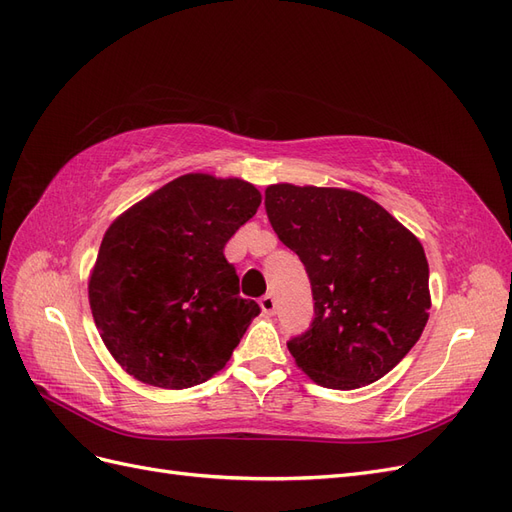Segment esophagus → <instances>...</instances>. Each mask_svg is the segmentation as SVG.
Here are the masks:
<instances>
[{"label":"esophagus","mask_w":512,"mask_h":512,"mask_svg":"<svg viewBox=\"0 0 512 512\" xmlns=\"http://www.w3.org/2000/svg\"><path fill=\"white\" fill-rule=\"evenodd\" d=\"M260 307H262V312L265 314H275V297L273 294H265V297L260 299Z\"/></svg>","instance_id":"esophagus-1"}]
</instances>
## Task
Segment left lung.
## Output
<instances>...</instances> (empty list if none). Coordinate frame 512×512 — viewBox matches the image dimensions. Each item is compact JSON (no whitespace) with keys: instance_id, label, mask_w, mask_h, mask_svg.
<instances>
[{"instance_id":"left-lung-1","label":"left lung","mask_w":512,"mask_h":512,"mask_svg":"<svg viewBox=\"0 0 512 512\" xmlns=\"http://www.w3.org/2000/svg\"><path fill=\"white\" fill-rule=\"evenodd\" d=\"M265 209L312 284L314 320L288 342L297 365L337 391L389 374L429 318L421 241L374 200L350 190L277 183L265 192Z\"/></svg>"}]
</instances>
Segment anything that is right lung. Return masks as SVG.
I'll return each instance as SVG.
<instances>
[{
	"label": "right lung",
	"instance_id": "obj_1",
	"mask_svg": "<svg viewBox=\"0 0 512 512\" xmlns=\"http://www.w3.org/2000/svg\"><path fill=\"white\" fill-rule=\"evenodd\" d=\"M258 207L252 183L196 173L166 183L106 230L89 305L130 376L190 389L228 363L260 307L239 297L224 245Z\"/></svg>",
	"mask_w": 512,
	"mask_h": 512
}]
</instances>
